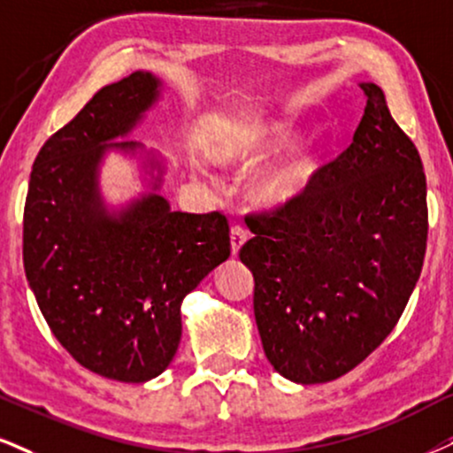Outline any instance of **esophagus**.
Segmentation results:
<instances>
[{
	"mask_svg": "<svg viewBox=\"0 0 453 453\" xmlns=\"http://www.w3.org/2000/svg\"><path fill=\"white\" fill-rule=\"evenodd\" d=\"M248 239H250V235H248V231H245V228H242V226H233L231 228V254L235 256V258H237L239 250L243 248V243L248 242Z\"/></svg>",
	"mask_w": 453,
	"mask_h": 453,
	"instance_id": "1",
	"label": "esophagus"
}]
</instances>
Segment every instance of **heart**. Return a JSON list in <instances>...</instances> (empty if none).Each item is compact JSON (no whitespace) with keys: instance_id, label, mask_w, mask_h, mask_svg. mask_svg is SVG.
Segmentation results:
<instances>
[{"instance_id":"heart-1","label":"heart","mask_w":453,"mask_h":453,"mask_svg":"<svg viewBox=\"0 0 453 453\" xmlns=\"http://www.w3.org/2000/svg\"><path fill=\"white\" fill-rule=\"evenodd\" d=\"M289 141H292L289 127L275 124L245 141L226 144L220 150V157L228 164H250V161L262 159L271 150L286 147ZM315 172L317 155L309 149H300L298 153L289 155L288 159L273 165L258 178L254 187V197L266 210H286L306 193L315 178Z\"/></svg>"}]
</instances>
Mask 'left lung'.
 <instances>
[{
  "label": "left lung",
  "instance_id": "8db88e82",
  "mask_svg": "<svg viewBox=\"0 0 453 453\" xmlns=\"http://www.w3.org/2000/svg\"><path fill=\"white\" fill-rule=\"evenodd\" d=\"M353 144L317 170L286 210L252 216L239 258L254 275V317L266 359L288 380H336L397 326L426 254V176L384 92Z\"/></svg>",
  "mask_w": 453,
  "mask_h": 453
}]
</instances>
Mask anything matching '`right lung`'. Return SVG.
Wrapping results in <instances>:
<instances>
[{
  "label": "right lung",
  "instance_id": "add662e5",
  "mask_svg": "<svg viewBox=\"0 0 453 453\" xmlns=\"http://www.w3.org/2000/svg\"><path fill=\"white\" fill-rule=\"evenodd\" d=\"M161 81L136 71L94 94L37 153L22 220V262L39 311L69 355L109 380L147 382L174 359L184 296L231 256L226 216L172 211L164 165L127 208L109 211L98 187L111 149L157 103Z\"/></svg>",
  "mask_w": 453,
  "mask_h": 453
}]
</instances>
